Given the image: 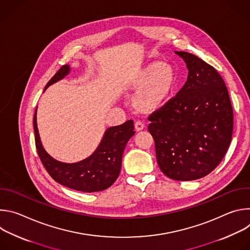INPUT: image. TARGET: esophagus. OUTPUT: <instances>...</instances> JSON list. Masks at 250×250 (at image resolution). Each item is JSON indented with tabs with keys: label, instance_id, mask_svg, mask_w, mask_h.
I'll return each instance as SVG.
<instances>
[{
	"label": "esophagus",
	"instance_id": "1",
	"mask_svg": "<svg viewBox=\"0 0 250 250\" xmlns=\"http://www.w3.org/2000/svg\"><path fill=\"white\" fill-rule=\"evenodd\" d=\"M134 127L137 131H140V130L145 128V124H144V122H141V121H136L135 124H134Z\"/></svg>",
	"mask_w": 250,
	"mask_h": 250
}]
</instances>
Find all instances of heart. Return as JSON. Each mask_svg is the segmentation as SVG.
Listing matches in <instances>:
<instances>
[{"label":"heart","mask_w":250,"mask_h":250,"mask_svg":"<svg viewBox=\"0 0 250 250\" xmlns=\"http://www.w3.org/2000/svg\"><path fill=\"white\" fill-rule=\"evenodd\" d=\"M176 73L173 67L159 61L151 62L140 69L131 87L139 92L136 104L145 111H155L167 102L175 86Z\"/></svg>","instance_id":"b5f03b06"}]
</instances>
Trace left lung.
<instances>
[{"mask_svg": "<svg viewBox=\"0 0 250 250\" xmlns=\"http://www.w3.org/2000/svg\"><path fill=\"white\" fill-rule=\"evenodd\" d=\"M188 68L182 89L149 117L161 171L192 181L215 169L230 145L233 114L228 88L217 70L198 56L175 51Z\"/></svg>", "mask_w": 250, "mask_h": 250, "instance_id": "left-lung-1", "label": "left lung"}]
</instances>
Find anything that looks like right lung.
Listing matches in <instances>:
<instances>
[{"mask_svg": "<svg viewBox=\"0 0 250 250\" xmlns=\"http://www.w3.org/2000/svg\"><path fill=\"white\" fill-rule=\"evenodd\" d=\"M69 72L70 66L63 65L45 89L63 79ZM37 110L33 117L35 146L43 166L57 183L86 193L103 191L115 183L121 172L125 147L135 133L132 120L106 129L97 149L86 159L76 163H64L51 157L43 148L38 128Z\"/></svg>", "mask_w": 250, "mask_h": 250, "instance_id": "obj_1", "label": "right lung"}]
</instances>
